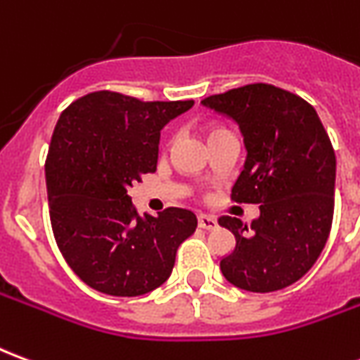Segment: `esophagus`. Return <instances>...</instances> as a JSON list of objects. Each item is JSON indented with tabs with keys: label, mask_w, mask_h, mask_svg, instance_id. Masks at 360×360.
Segmentation results:
<instances>
[{
	"label": "esophagus",
	"mask_w": 360,
	"mask_h": 360,
	"mask_svg": "<svg viewBox=\"0 0 360 360\" xmlns=\"http://www.w3.org/2000/svg\"><path fill=\"white\" fill-rule=\"evenodd\" d=\"M198 227H202V229H214V227L218 226V221L216 218H212V216H206V214H198Z\"/></svg>",
	"instance_id": "esophagus-1"
}]
</instances>
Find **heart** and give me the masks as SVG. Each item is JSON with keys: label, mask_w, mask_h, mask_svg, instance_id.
Returning a JSON list of instances; mask_svg holds the SVG:
<instances>
[{"label": "heart", "mask_w": 360, "mask_h": 360, "mask_svg": "<svg viewBox=\"0 0 360 360\" xmlns=\"http://www.w3.org/2000/svg\"><path fill=\"white\" fill-rule=\"evenodd\" d=\"M214 133H221V131H212V133H210V134H214Z\"/></svg>", "instance_id": "heart-1"}]
</instances>
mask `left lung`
Wrapping results in <instances>:
<instances>
[{
    "mask_svg": "<svg viewBox=\"0 0 360 360\" xmlns=\"http://www.w3.org/2000/svg\"><path fill=\"white\" fill-rule=\"evenodd\" d=\"M200 103L239 125L247 160L231 198L260 204L250 227L239 218H219L237 241L219 260L221 274L252 293L291 285L316 262L332 229L335 154L330 136L309 102L264 82Z\"/></svg>",
    "mask_w": 360,
    "mask_h": 360,
    "instance_id": "left-lung-1",
    "label": "left lung"
}]
</instances>
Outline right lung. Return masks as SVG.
<instances>
[{
  "label": "right lung",
  "mask_w": 360,
  "mask_h": 360,
  "mask_svg": "<svg viewBox=\"0 0 360 360\" xmlns=\"http://www.w3.org/2000/svg\"><path fill=\"white\" fill-rule=\"evenodd\" d=\"M193 103L100 90L61 113L46 160L51 229L67 264L96 291H154L172 276L181 243L195 233L191 210L141 216L129 196L144 173L156 172L160 131Z\"/></svg>",
  "instance_id": "add662e5"
}]
</instances>
